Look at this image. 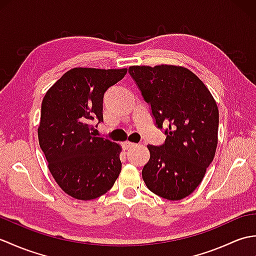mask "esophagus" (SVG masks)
I'll use <instances>...</instances> for the list:
<instances>
[{"instance_id": "obj_1", "label": "esophagus", "mask_w": 256, "mask_h": 256, "mask_svg": "<svg viewBox=\"0 0 256 256\" xmlns=\"http://www.w3.org/2000/svg\"><path fill=\"white\" fill-rule=\"evenodd\" d=\"M135 146H136V144H134V143H132V142H124L123 143V148H125V150H130V148H135Z\"/></svg>"}]
</instances>
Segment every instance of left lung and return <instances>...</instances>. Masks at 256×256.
Instances as JSON below:
<instances>
[{
  "instance_id": "8db88e82",
  "label": "left lung",
  "mask_w": 256,
  "mask_h": 256,
  "mask_svg": "<svg viewBox=\"0 0 256 256\" xmlns=\"http://www.w3.org/2000/svg\"><path fill=\"white\" fill-rule=\"evenodd\" d=\"M128 72L150 104L155 125L166 135L164 144L148 145L150 157L142 170L145 184L162 198L180 200L199 186L214 160L218 106L202 81L187 68L132 66Z\"/></svg>"
}]
</instances>
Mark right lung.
<instances>
[{"mask_svg":"<svg viewBox=\"0 0 256 256\" xmlns=\"http://www.w3.org/2000/svg\"><path fill=\"white\" fill-rule=\"evenodd\" d=\"M128 69L74 68L46 92L38 140L58 186L79 200L104 194L121 172V148L94 136L91 121L103 122V96Z\"/></svg>","mask_w":256,"mask_h":256,"instance_id":"add662e5","label":"right lung"}]
</instances>
